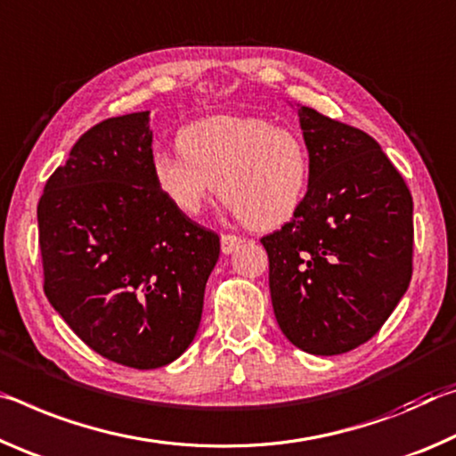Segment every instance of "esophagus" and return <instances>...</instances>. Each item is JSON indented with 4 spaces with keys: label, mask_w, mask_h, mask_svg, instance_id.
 <instances>
[{
    "label": "esophagus",
    "mask_w": 456,
    "mask_h": 456,
    "mask_svg": "<svg viewBox=\"0 0 456 456\" xmlns=\"http://www.w3.org/2000/svg\"><path fill=\"white\" fill-rule=\"evenodd\" d=\"M244 240L240 236H234V234H222L220 238V244H222V252L224 255H232V252L240 246Z\"/></svg>",
    "instance_id": "esophagus-1"
}]
</instances>
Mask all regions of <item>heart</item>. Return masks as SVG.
I'll list each match as a JSON object with an SVG mask.
<instances>
[{"instance_id": "obj_1", "label": "heart", "mask_w": 456, "mask_h": 456, "mask_svg": "<svg viewBox=\"0 0 456 456\" xmlns=\"http://www.w3.org/2000/svg\"><path fill=\"white\" fill-rule=\"evenodd\" d=\"M182 155L155 153L151 175L177 212L196 216L216 193L236 218L274 230L301 210L311 179V155L295 129L260 117L212 115L185 125Z\"/></svg>"}]
</instances>
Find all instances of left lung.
<instances>
[{
  "label": "left lung",
  "instance_id": "8db88e82",
  "mask_svg": "<svg viewBox=\"0 0 456 456\" xmlns=\"http://www.w3.org/2000/svg\"><path fill=\"white\" fill-rule=\"evenodd\" d=\"M311 155L301 210L260 238L285 338L313 355L374 338L412 277V196L368 133L298 107Z\"/></svg>",
  "mask_w": 456,
  "mask_h": 456
}]
</instances>
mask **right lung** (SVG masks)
<instances>
[{
  "instance_id": "1",
  "label": "right lung",
  "mask_w": 456,
  "mask_h": 456,
  "mask_svg": "<svg viewBox=\"0 0 456 456\" xmlns=\"http://www.w3.org/2000/svg\"><path fill=\"white\" fill-rule=\"evenodd\" d=\"M151 143L149 110L94 125L38 204L50 305L96 354L135 370L190 347L220 256L218 234L158 190Z\"/></svg>"
}]
</instances>
